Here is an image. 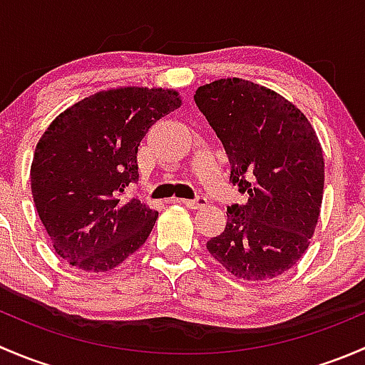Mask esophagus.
Masks as SVG:
<instances>
[{
	"instance_id": "obj_1",
	"label": "esophagus",
	"mask_w": 365,
	"mask_h": 365,
	"mask_svg": "<svg viewBox=\"0 0 365 365\" xmlns=\"http://www.w3.org/2000/svg\"><path fill=\"white\" fill-rule=\"evenodd\" d=\"M178 203L187 206V208H190V210H200V208H205V206L208 205L206 203L205 197H196V200H178Z\"/></svg>"
}]
</instances>
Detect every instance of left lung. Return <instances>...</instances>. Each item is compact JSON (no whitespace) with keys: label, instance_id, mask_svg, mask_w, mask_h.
Masks as SVG:
<instances>
[{"label":"left lung","instance_id":"left-lung-1","mask_svg":"<svg viewBox=\"0 0 365 365\" xmlns=\"http://www.w3.org/2000/svg\"><path fill=\"white\" fill-rule=\"evenodd\" d=\"M194 101L222 141L231 183L249 196L227 206L206 249L235 277H277L304 256L319 219L325 160L314 127L277 91L240 77L203 84Z\"/></svg>","mask_w":365,"mask_h":365}]
</instances>
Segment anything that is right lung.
I'll list each match as a JSON object with an SVG mask.
<instances>
[{"mask_svg":"<svg viewBox=\"0 0 365 365\" xmlns=\"http://www.w3.org/2000/svg\"><path fill=\"white\" fill-rule=\"evenodd\" d=\"M182 106L176 90L120 86L58 114L36 143L31 194L54 251L84 272H109L150 237L159 212L120 200L138 182V148Z\"/></svg>","mask_w":365,"mask_h":365,"instance_id":"obj_1","label":"right lung"}]
</instances>
